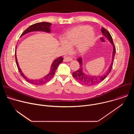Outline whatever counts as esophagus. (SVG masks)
I'll list each match as a JSON object with an SVG mask.
<instances>
[{"mask_svg":"<svg viewBox=\"0 0 134 134\" xmlns=\"http://www.w3.org/2000/svg\"><path fill=\"white\" fill-rule=\"evenodd\" d=\"M72 59L71 58L70 56H66L64 57V62H69L70 61H72Z\"/></svg>","mask_w":134,"mask_h":134,"instance_id":"1","label":"esophagus"}]
</instances>
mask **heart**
<instances>
[{"label":"heart","instance_id":"1","mask_svg":"<svg viewBox=\"0 0 134 134\" xmlns=\"http://www.w3.org/2000/svg\"><path fill=\"white\" fill-rule=\"evenodd\" d=\"M94 38V33L88 26H78L66 32L61 44L66 50H68L69 47L76 46L77 52L84 53L93 44Z\"/></svg>","mask_w":134,"mask_h":134}]
</instances>
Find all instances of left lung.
<instances>
[{"instance_id": "8db88e82", "label": "left lung", "mask_w": 134, "mask_h": 134, "mask_svg": "<svg viewBox=\"0 0 134 134\" xmlns=\"http://www.w3.org/2000/svg\"><path fill=\"white\" fill-rule=\"evenodd\" d=\"M101 32L102 33L103 35L105 36L107 38H108V39L109 40V41L112 43V44L113 46V50L112 53L111 64H110V66H109L107 71L103 75L101 76H88L83 72L82 70V68H83L82 59L81 57H79V58L77 59V60L80 63V67L77 70H76V71L72 72V76L73 77L76 79V81H77L79 83H81L83 85H85L87 86H92L102 82L106 78V77L110 72L112 68L114 55H115V53H116V47L114 45L112 36L110 34L109 32L107 31L105 29H104L103 27H102L101 29Z\"/></svg>"}]
</instances>
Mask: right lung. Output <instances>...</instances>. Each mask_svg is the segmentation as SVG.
I'll return each instance as SVG.
<instances>
[{
    "label": "right lung",
    "mask_w": 134,
    "mask_h": 134,
    "mask_svg": "<svg viewBox=\"0 0 134 134\" xmlns=\"http://www.w3.org/2000/svg\"><path fill=\"white\" fill-rule=\"evenodd\" d=\"M51 25V23H50L48 22H40V23H37L34 24L30 26L27 29H26L23 32V33L21 34V36H23V35H24L29 32H32V31H44V32L49 33L50 32V27ZM15 49H16V47ZM63 59L64 58L62 57H60L57 59L54 60V61L53 62L52 65L51 66V70H50V72L47 76H46L45 77H44L43 78L40 79V80H30V79H27V77H26V76L24 75V74L22 72L20 67H19V66H18V62L17 60V58H16V51H15L16 63L17 67L19 72H20V73L21 74L22 77L27 82L30 83V84L36 85H43V84L46 83L47 82H48V81H49L53 77V76H54L55 72L57 68H58V66L59 65V64H60L63 62Z\"/></svg>",
    "instance_id": "obj_1"
}]
</instances>
